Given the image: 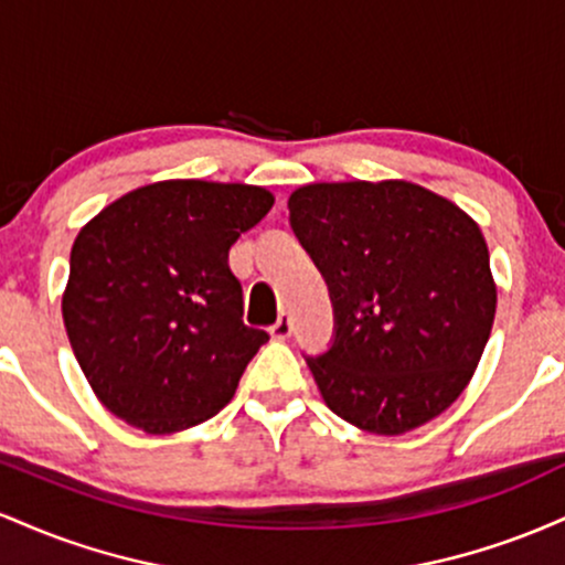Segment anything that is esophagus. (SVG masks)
Here are the masks:
<instances>
[{
	"label": "esophagus",
	"mask_w": 565,
	"mask_h": 565,
	"mask_svg": "<svg viewBox=\"0 0 565 565\" xmlns=\"http://www.w3.org/2000/svg\"><path fill=\"white\" fill-rule=\"evenodd\" d=\"M270 332V337H274V340H287V337L291 334V321H289V316H278V321L274 323V327L268 329Z\"/></svg>",
	"instance_id": "obj_1"
}]
</instances>
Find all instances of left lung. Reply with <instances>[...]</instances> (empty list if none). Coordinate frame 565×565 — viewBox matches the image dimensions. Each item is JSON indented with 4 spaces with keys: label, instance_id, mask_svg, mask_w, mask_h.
I'll return each instance as SVG.
<instances>
[{
    "label": "left lung",
    "instance_id": "1",
    "mask_svg": "<svg viewBox=\"0 0 565 565\" xmlns=\"http://www.w3.org/2000/svg\"><path fill=\"white\" fill-rule=\"evenodd\" d=\"M289 220L334 305L332 348L305 359L323 404L374 436H404L446 412L497 313L476 220L408 180L300 185Z\"/></svg>",
    "mask_w": 565,
    "mask_h": 565
}]
</instances>
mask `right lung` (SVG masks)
Wrapping results in <instances>:
<instances>
[{"mask_svg": "<svg viewBox=\"0 0 565 565\" xmlns=\"http://www.w3.org/2000/svg\"><path fill=\"white\" fill-rule=\"evenodd\" d=\"M260 185L159 180L74 238L63 323L108 412L151 436L215 417L268 332L242 321L228 252L274 206Z\"/></svg>", "mask_w": 565, "mask_h": 565, "instance_id": "obj_1", "label": "right lung"}]
</instances>
